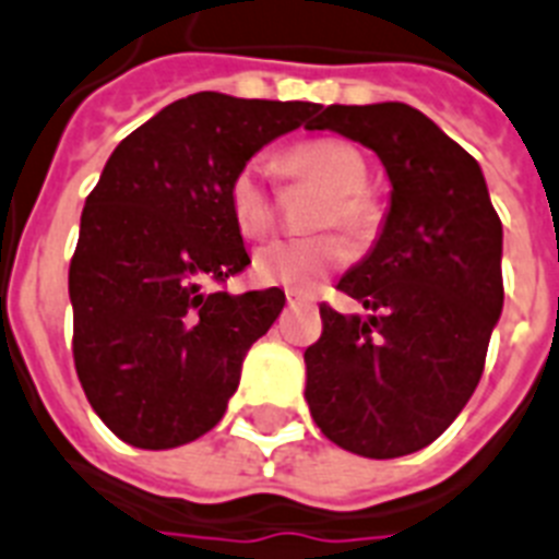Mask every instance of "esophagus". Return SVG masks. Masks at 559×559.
Returning <instances> with one entry per match:
<instances>
[{
    "instance_id": "1",
    "label": "esophagus",
    "mask_w": 559,
    "mask_h": 559,
    "mask_svg": "<svg viewBox=\"0 0 559 559\" xmlns=\"http://www.w3.org/2000/svg\"><path fill=\"white\" fill-rule=\"evenodd\" d=\"M285 300H288V306H311V300H308L306 294H300V292H288L285 294Z\"/></svg>"
}]
</instances>
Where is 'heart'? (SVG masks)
<instances>
[{
  "instance_id": "obj_1",
  "label": "heart",
  "mask_w": 559,
  "mask_h": 559,
  "mask_svg": "<svg viewBox=\"0 0 559 559\" xmlns=\"http://www.w3.org/2000/svg\"><path fill=\"white\" fill-rule=\"evenodd\" d=\"M280 176L292 181H314L325 187V195L314 210V225H337L355 239H369L381 225V207L366 190L364 153L341 138H311L285 150L276 160ZM227 204L236 230L257 239L274 222V202L265 187V169L245 164L230 181ZM349 245L341 234H314L302 239H274L262 245L253 257V276L265 285H283L292 292H308L329 271L349 259Z\"/></svg>"
}]
</instances>
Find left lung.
Instances as JSON below:
<instances>
[{
  "instance_id": "1",
  "label": "left lung",
  "mask_w": 559,
  "mask_h": 559,
  "mask_svg": "<svg viewBox=\"0 0 559 559\" xmlns=\"http://www.w3.org/2000/svg\"><path fill=\"white\" fill-rule=\"evenodd\" d=\"M308 129L369 146L392 185L378 242L337 283L369 314L320 306L308 409L337 448L406 456L439 439L479 383L506 300L502 222L476 158L406 103L325 106Z\"/></svg>"
}]
</instances>
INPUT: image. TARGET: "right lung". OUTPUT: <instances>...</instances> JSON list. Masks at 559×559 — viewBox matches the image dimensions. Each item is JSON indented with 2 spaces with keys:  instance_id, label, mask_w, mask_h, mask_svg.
<instances>
[{
  "instance_id": "1",
  "label": "right lung",
  "mask_w": 559,
  "mask_h": 559,
  "mask_svg": "<svg viewBox=\"0 0 559 559\" xmlns=\"http://www.w3.org/2000/svg\"><path fill=\"white\" fill-rule=\"evenodd\" d=\"M317 103L199 92L115 146L80 216L69 265L74 369L120 441L169 450L213 430L242 360L285 306L280 288L227 294L251 265L227 190Z\"/></svg>"
}]
</instances>
